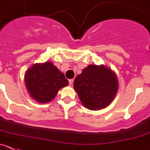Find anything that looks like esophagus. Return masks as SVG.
I'll return each mask as SVG.
<instances>
[{"label":"esophagus","instance_id":"obj_1","mask_svg":"<svg viewBox=\"0 0 150 150\" xmlns=\"http://www.w3.org/2000/svg\"><path fill=\"white\" fill-rule=\"evenodd\" d=\"M73 81H74V80H73V79L69 80V85H70V86H72V83H73Z\"/></svg>","mask_w":150,"mask_h":150}]
</instances>
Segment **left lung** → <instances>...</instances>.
<instances>
[{"label":"left lung","instance_id":"1","mask_svg":"<svg viewBox=\"0 0 150 150\" xmlns=\"http://www.w3.org/2000/svg\"><path fill=\"white\" fill-rule=\"evenodd\" d=\"M74 89L86 108L97 110L112 102L118 89V81L111 69L92 64L75 78Z\"/></svg>","mask_w":150,"mask_h":150}]
</instances>
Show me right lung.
Segmentation results:
<instances>
[{"instance_id": "1", "label": "right lung", "mask_w": 150, "mask_h": 150, "mask_svg": "<svg viewBox=\"0 0 150 150\" xmlns=\"http://www.w3.org/2000/svg\"><path fill=\"white\" fill-rule=\"evenodd\" d=\"M28 92L39 103H48L58 92L69 84L64 74L51 62L35 64L28 69L24 76Z\"/></svg>"}]
</instances>
